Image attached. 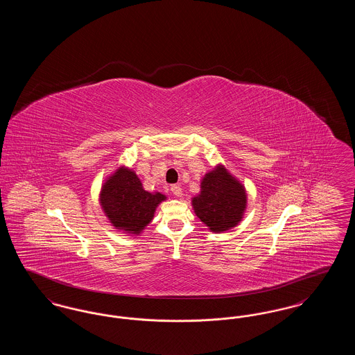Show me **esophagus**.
I'll use <instances>...</instances> for the list:
<instances>
[{
  "label": "esophagus",
  "instance_id": "1",
  "mask_svg": "<svg viewBox=\"0 0 355 355\" xmlns=\"http://www.w3.org/2000/svg\"><path fill=\"white\" fill-rule=\"evenodd\" d=\"M170 190H171V193H173L175 197H182V189H181V186L171 185Z\"/></svg>",
  "mask_w": 355,
  "mask_h": 355
}]
</instances>
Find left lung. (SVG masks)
<instances>
[{
  "mask_svg": "<svg viewBox=\"0 0 355 355\" xmlns=\"http://www.w3.org/2000/svg\"><path fill=\"white\" fill-rule=\"evenodd\" d=\"M246 203L245 186L222 165L205 174L200 194L191 198L196 216L214 233L236 226L243 217Z\"/></svg>",
  "mask_w": 355,
  "mask_h": 355,
  "instance_id": "left-lung-1",
  "label": "left lung"
}]
</instances>
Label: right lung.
<instances>
[{"label": "right lung", "mask_w": 355, "mask_h": 355, "mask_svg": "<svg viewBox=\"0 0 355 355\" xmlns=\"http://www.w3.org/2000/svg\"><path fill=\"white\" fill-rule=\"evenodd\" d=\"M166 197L146 191L132 169L121 166L102 185L100 203L110 223L125 233L139 234L152 222Z\"/></svg>", "instance_id": "obj_1"}]
</instances>
